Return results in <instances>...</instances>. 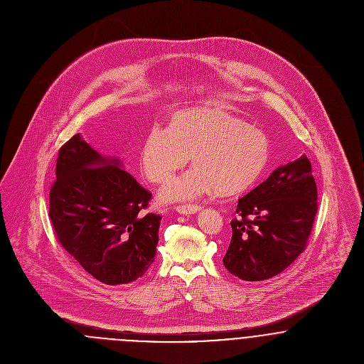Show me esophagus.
<instances>
[{
	"mask_svg": "<svg viewBox=\"0 0 364 364\" xmlns=\"http://www.w3.org/2000/svg\"><path fill=\"white\" fill-rule=\"evenodd\" d=\"M200 205H181L176 206V211L181 214H195L200 210Z\"/></svg>",
	"mask_w": 364,
	"mask_h": 364,
	"instance_id": "esophagus-1",
	"label": "esophagus"
}]
</instances>
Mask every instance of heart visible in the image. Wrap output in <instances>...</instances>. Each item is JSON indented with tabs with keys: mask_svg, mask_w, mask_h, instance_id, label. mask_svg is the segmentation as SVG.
<instances>
[{
	"mask_svg": "<svg viewBox=\"0 0 364 364\" xmlns=\"http://www.w3.org/2000/svg\"><path fill=\"white\" fill-rule=\"evenodd\" d=\"M191 156L193 168L162 189L165 200H189L215 189L240 193L263 173L270 144L267 136L244 119L213 106L175 112L166 130L153 127L144 139L140 164L154 183L166 182Z\"/></svg>",
	"mask_w": 364,
	"mask_h": 364,
	"instance_id": "heart-1",
	"label": "heart"
}]
</instances>
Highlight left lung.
Wrapping results in <instances>:
<instances>
[{"label":"left lung","mask_w":364,"mask_h":364,"mask_svg":"<svg viewBox=\"0 0 364 364\" xmlns=\"http://www.w3.org/2000/svg\"><path fill=\"white\" fill-rule=\"evenodd\" d=\"M316 185L306 154L280 165L238 199L232 237L223 263L245 282L270 279L306 250L318 210Z\"/></svg>","instance_id":"8db88e82"}]
</instances>
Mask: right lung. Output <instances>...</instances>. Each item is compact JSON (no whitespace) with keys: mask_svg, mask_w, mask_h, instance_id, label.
<instances>
[{"mask_svg":"<svg viewBox=\"0 0 364 364\" xmlns=\"http://www.w3.org/2000/svg\"><path fill=\"white\" fill-rule=\"evenodd\" d=\"M120 165L75 134L58 150L49 198L61 247L110 286L134 282L149 270L162 218L143 214L151 193Z\"/></svg>","mask_w":364,"mask_h":364,"instance_id":"right-lung-1","label":"right lung"}]
</instances>
